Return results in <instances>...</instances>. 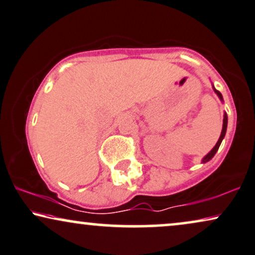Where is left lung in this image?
I'll return each instance as SVG.
<instances>
[{
	"label": "left lung",
	"mask_w": 255,
	"mask_h": 255,
	"mask_svg": "<svg viewBox=\"0 0 255 255\" xmlns=\"http://www.w3.org/2000/svg\"><path fill=\"white\" fill-rule=\"evenodd\" d=\"M213 89H214V92L217 93V95L219 96V99H220L221 101H224V100H222V95H221V93L219 92V90L215 89V88H214V86H213ZM226 130H227V114H226V113H225V115H224V124H222V130H221L220 137H219L218 142H217V144H215V146L213 147V149H212L211 151H209V153L207 154V155H206V156L204 157V159H202V163H206V162H208V161L211 160L212 157H213V156L215 155V153H217V151H218L219 147H220V144H221V141L224 140V137H225V134H226Z\"/></svg>",
	"instance_id": "left-lung-1"
}]
</instances>
